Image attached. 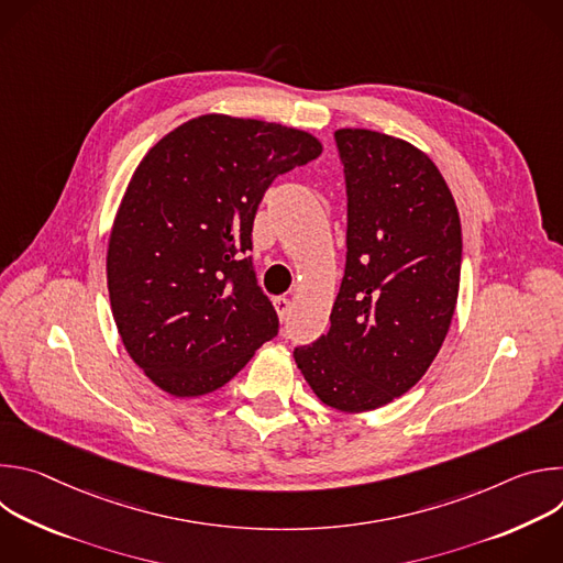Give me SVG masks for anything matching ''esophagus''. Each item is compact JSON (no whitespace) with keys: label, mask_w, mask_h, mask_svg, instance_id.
Listing matches in <instances>:
<instances>
[{"label":"esophagus","mask_w":563,"mask_h":563,"mask_svg":"<svg viewBox=\"0 0 563 563\" xmlns=\"http://www.w3.org/2000/svg\"><path fill=\"white\" fill-rule=\"evenodd\" d=\"M274 309H276L278 318L285 320L289 316V311H291V300L285 298V296H278V298H274Z\"/></svg>","instance_id":"obj_1"}]
</instances>
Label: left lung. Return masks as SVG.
<instances>
[{"mask_svg": "<svg viewBox=\"0 0 563 563\" xmlns=\"http://www.w3.org/2000/svg\"><path fill=\"white\" fill-rule=\"evenodd\" d=\"M347 187V261L332 328L294 350L325 406L358 415L415 387L450 330L461 220L432 159L369 129L334 133Z\"/></svg>", "mask_w": 563, "mask_h": 563, "instance_id": "8db88e82", "label": "left lung"}]
</instances>
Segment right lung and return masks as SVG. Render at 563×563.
<instances>
[{
	"instance_id": "1",
	"label": "right lung",
	"mask_w": 563,
	"mask_h": 563,
	"mask_svg": "<svg viewBox=\"0 0 563 563\" xmlns=\"http://www.w3.org/2000/svg\"><path fill=\"white\" fill-rule=\"evenodd\" d=\"M320 153L307 131L209 113L142 157L113 220L107 283L120 339L159 389L216 391L278 334L247 256L254 218L274 178Z\"/></svg>"
}]
</instances>
